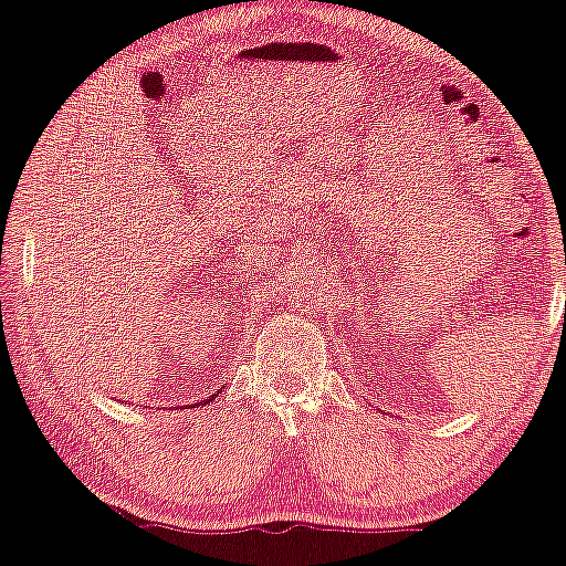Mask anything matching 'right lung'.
Masks as SVG:
<instances>
[{
    "instance_id": "add662e5",
    "label": "right lung",
    "mask_w": 566,
    "mask_h": 566,
    "mask_svg": "<svg viewBox=\"0 0 566 566\" xmlns=\"http://www.w3.org/2000/svg\"><path fill=\"white\" fill-rule=\"evenodd\" d=\"M217 396H219V392H217ZM211 400H214V396H209V398H207V403H211Z\"/></svg>"
}]
</instances>
